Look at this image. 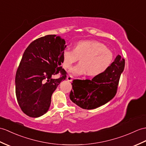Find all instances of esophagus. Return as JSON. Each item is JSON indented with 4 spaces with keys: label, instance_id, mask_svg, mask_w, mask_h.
<instances>
[{
    "label": "esophagus",
    "instance_id": "obj_1",
    "mask_svg": "<svg viewBox=\"0 0 146 146\" xmlns=\"http://www.w3.org/2000/svg\"><path fill=\"white\" fill-rule=\"evenodd\" d=\"M66 78H67V80H68V81H70V82H71V81H72L73 78V77L72 75H68V76H67Z\"/></svg>",
    "mask_w": 146,
    "mask_h": 146
}]
</instances>
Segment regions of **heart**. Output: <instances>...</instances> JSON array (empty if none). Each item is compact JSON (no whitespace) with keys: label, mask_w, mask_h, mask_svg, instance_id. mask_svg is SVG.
<instances>
[{"label":"heart","mask_w":146,"mask_h":146,"mask_svg":"<svg viewBox=\"0 0 146 146\" xmlns=\"http://www.w3.org/2000/svg\"><path fill=\"white\" fill-rule=\"evenodd\" d=\"M62 57L65 69H70L80 58V62L70 71L73 75L88 73V75L94 76L108 69L113 63L114 54L100 42L82 40L78 42L73 49L66 48L62 53Z\"/></svg>","instance_id":"heart-1"}]
</instances>
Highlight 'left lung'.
Masks as SVG:
<instances>
[{
	"mask_svg": "<svg viewBox=\"0 0 146 146\" xmlns=\"http://www.w3.org/2000/svg\"><path fill=\"white\" fill-rule=\"evenodd\" d=\"M124 66V59L118 55L107 70L91 80H73L70 100L85 110L95 109L109 102L116 95Z\"/></svg>",
	"mask_w": 146,
	"mask_h": 146,
	"instance_id": "1",
	"label": "left lung"
}]
</instances>
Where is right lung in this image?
Segmentation results:
<instances>
[{
    "label": "right lung",
    "instance_id": "1",
    "mask_svg": "<svg viewBox=\"0 0 146 146\" xmlns=\"http://www.w3.org/2000/svg\"><path fill=\"white\" fill-rule=\"evenodd\" d=\"M65 43L60 36L48 35L32 42L23 53L15 75V93L27 116L38 117L45 114L52 94L66 79V71L60 66ZM58 73L59 79L52 78Z\"/></svg>",
    "mask_w": 146,
    "mask_h": 146
}]
</instances>
